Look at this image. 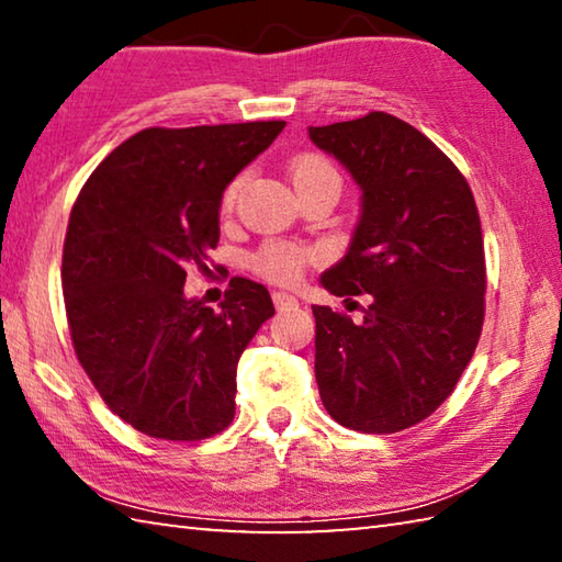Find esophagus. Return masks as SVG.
<instances>
[{
  "label": "esophagus",
  "instance_id": "34e87169",
  "mask_svg": "<svg viewBox=\"0 0 562 562\" xmlns=\"http://www.w3.org/2000/svg\"><path fill=\"white\" fill-rule=\"evenodd\" d=\"M272 302H274V307H278L280 312L297 307V297H292L290 292H272Z\"/></svg>",
  "mask_w": 562,
  "mask_h": 562
}]
</instances>
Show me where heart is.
<instances>
[{
  "mask_svg": "<svg viewBox=\"0 0 562 562\" xmlns=\"http://www.w3.org/2000/svg\"><path fill=\"white\" fill-rule=\"evenodd\" d=\"M290 180L297 193L310 188H322V186L337 190L339 193V186H341L339 170L331 166L325 156H317V154H302L297 158H292ZM240 186H243V176H237L231 180V186L225 188L223 201H221V207L225 213L233 207ZM317 258H319V250H315V247H304L294 243H268L252 258V268L258 270L262 278H268L272 282L290 284L300 278L304 265L315 262Z\"/></svg>",
  "mask_w": 562,
  "mask_h": 562,
  "instance_id": "heart-1",
  "label": "heart"
}]
</instances>
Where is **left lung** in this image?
Here are the masks:
<instances>
[{"mask_svg": "<svg viewBox=\"0 0 562 562\" xmlns=\"http://www.w3.org/2000/svg\"><path fill=\"white\" fill-rule=\"evenodd\" d=\"M310 140L361 190L347 255L319 284L372 297L359 325L312 307L322 404L347 429L402 431L451 396L479 345L486 260L473 193L422 131L382 111L310 126Z\"/></svg>", "mask_w": 562, "mask_h": 562, "instance_id": "1", "label": "left lung"}]
</instances>
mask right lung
I'll use <instances>...</instances> for the list:
<instances>
[{"label": "right lung", "mask_w": 562, "mask_h": 562, "mask_svg": "<svg viewBox=\"0 0 562 562\" xmlns=\"http://www.w3.org/2000/svg\"><path fill=\"white\" fill-rule=\"evenodd\" d=\"M282 128L138 131L76 198L61 262L71 341L103 402L140 434L198 441L233 422L237 359L274 315L270 292L235 278L213 312L186 297V270H207L223 190Z\"/></svg>", "instance_id": "right-lung-1"}]
</instances>
